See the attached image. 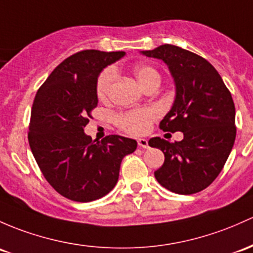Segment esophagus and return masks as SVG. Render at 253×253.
<instances>
[{
  "mask_svg": "<svg viewBox=\"0 0 253 253\" xmlns=\"http://www.w3.org/2000/svg\"><path fill=\"white\" fill-rule=\"evenodd\" d=\"M137 142H138V145H139L140 148H148L149 147L148 140L145 139V138H140V139H138Z\"/></svg>",
  "mask_w": 253,
  "mask_h": 253,
  "instance_id": "34e87169",
  "label": "esophagus"
}]
</instances>
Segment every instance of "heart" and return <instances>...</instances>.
Returning a JSON list of instances; mask_svg holds the SVG:
<instances>
[{
  "instance_id": "heart-1",
  "label": "heart",
  "mask_w": 253,
  "mask_h": 253,
  "mask_svg": "<svg viewBox=\"0 0 253 253\" xmlns=\"http://www.w3.org/2000/svg\"><path fill=\"white\" fill-rule=\"evenodd\" d=\"M133 73L135 78L139 81V84L144 88L148 84H153V82L161 81V76L159 71L151 65H147V64L135 65ZM115 79L116 69L114 66H106L104 70L99 74L95 91H97V95L100 100H106L110 97ZM158 116V110H155L154 108H140L116 114L114 116V121H115V125L121 131L133 135H140L147 133L154 120Z\"/></svg>"
}]
</instances>
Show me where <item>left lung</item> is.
Segmentation results:
<instances>
[{"label":"left lung","instance_id":"1","mask_svg":"<svg viewBox=\"0 0 253 253\" xmlns=\"http://www.w3.org/2000/svg\"><path fill=\"white\" fill-rule=\"evenodd\" d=\"M164 60L175 84V99L160 122L165 132L180 131V142L151 138L164 165L155 178L166 189L190 195L209 187L220 173L235 142V105L218 71L206 59L173 44L142 52Z\"/></svg>","mask_w":253,"mask_h":253}]
</instances>
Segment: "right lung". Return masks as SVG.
Returning a JSON list of instances; mask_svg holds the SVG:
<instances>
[{
    "label": "right lung",
    "mask_w": 253,
    "mask_h": 253,
    "mask_svg": "<svg viewBox=\"0 0 253 253\" xmlns=\"http://www.w3.org/2000/svg\"><path fill=\"white\" fill-rule=\"evenodd\" d=\"M125 52L86 49L62 62L37 91L28 139L42 174L53 189L78 203L113 190L122 159L137 149L134 139L110 134L92 140L84 128L97 108L98 75Z\"/></svg>",
    "instance_id": "obj_1"
}]
</instances>
